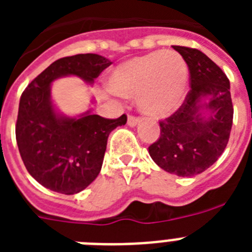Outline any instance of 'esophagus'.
Listing matches in <instances>:
<instances>
[{
    "label": "esophagus",
    "instance_id": "esophagus-1",
    "mask_svg": "<svg viewBox=\"0 0 252 252\" xmlns=\"http://www.w3.org/2000/svg\"><path fill=\"white\" fill-rule=\"evenodd\" d=\"M140 122V120H139V117H136V116H132V115H130L127 117V124H128V126H136L137 124H139Z\"/></svg>",
    "mask_w": 252,
    "mask_h": 252
}]
</instances>
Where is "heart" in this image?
Returning <instances> with one entry per match:
<instances>
[{
    "label": "heart",
    "instance_id": "heart-1",
    "mask_svg": "<svg viewBox=\"0 0 252 252\" xmlns=\"http://www.w3.org/2000/svg\"><path fill=\"white\" fill-rule=\"evenodd\" d=\"M110 88L122 97H136L141 112L165 116L175 111L189 84V69L175 51H154L115 69Z\"/></svg>",
    "mask_w": 252,
    "mask_h": 252
}]
</instances>
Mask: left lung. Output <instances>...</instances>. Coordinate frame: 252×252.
Wrapping results in <instances>:
<instances>
[{
  "mask_svg": "<svg viewBox=\"0 0 252 252\" xmlns=\"http://www.w3.org/2000/svg\"><path fill=\"white\" fill-rule=\"evenodd\" d=\"M173 48L188 65L190 91L178 111L159 122L160 137L149 146V154L170 174L193 177L217 161L230 139L233 120L230 81L201 50Z\"/></svg>",
  "mask_w": 252,
  "mask_h": 252,
  "instance_id": "8db88e82",
  "label": "left lung"
}]
</instances>
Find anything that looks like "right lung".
Returning a JSON list of instances; mask_svg holds the SVG:
<instances>
[{
  "label": "right lung",
  "mask_w": 252,
  "mask_h": 252,
  "mask_svg": "<svg viewBox=\"0 0 252 252\" xmlns=\"http://www.w3.org/2000/svg\"><path fill=\"white\" fill-rule=\"evenodd\" d=\"M111 62L98 54H78L55 60L21 94L16 121L20 155L30 175L45 188L75 194L97 178L111 131L127 121L122 115L103 119L87 111L78 117L57 112L51 83L75 75L92 84Z\"/></svg>",
  "instance_id": "1"
}]
</instances>
